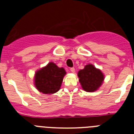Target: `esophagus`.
Listing matches in <instances>:
<instances>
[{"instance_id":"1","label":"esophagus","mask_w":134,"mask_h":134,"mask_svg":"<svg viewBox=\"0 0 134 134\" xmlns=\"http://www.w3.org/2000/svg\"><path fill=\"white\" fill-rule=\"evenodd\" d=\"M70 71L72 72H75V69H74V68H70Z\"/></svg>"}]
</instances>
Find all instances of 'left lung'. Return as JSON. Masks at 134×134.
Listing matches in <instances>:
<instances>
[{"mask_svg": "<svg viewBox=\"0 0 134 134\" xmlns=\"http://www.w3.org/2000/svg\"><path fill=\"white\" fill-rule=\"evenodd\" d=\"M78 76L82 88L87 92L97 90L104 80L101 71L92 64L86 65L84 69L80 70L78 73Z\"/></svg>", "mask_w": 134, "mask_h": 134, "instance_id": "1", "label": "left lung"}]
</instances>
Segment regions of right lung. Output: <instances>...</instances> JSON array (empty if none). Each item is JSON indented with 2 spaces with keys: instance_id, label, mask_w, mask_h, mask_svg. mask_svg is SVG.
<instances>
[{
  "instance_id": "1",
  "label": "right lung",
  "mask_w": 134,
  "mask_h": 134,
  "mask_svg": "<svg viewBox=\"0 0 134 134\" xmlns=\"http://www.w3.org/2000/svg\"><path fill=\"white\" fill-rule=\"evenodd\" d=\"M66 71L58 68L53 62H49L46 67L36 72L35 85L37 89L44 94H53L60 90Z\"/></svg>"
}]
</instances>
